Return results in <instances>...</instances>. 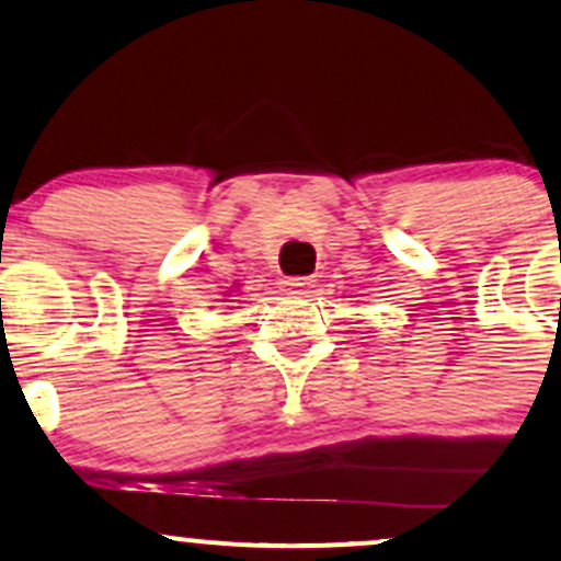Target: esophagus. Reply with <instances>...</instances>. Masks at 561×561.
Listing matches in <instances>:
<instances>
[{
	"mask_svg": "<svg viewBox=\"0 0 561 561\" xmlns=\"http://www.w3.org/2000/svg\"><path fill=\"white\" fill-rule=\"evenodd\" d=\"M314 280L312 278H286L283 280V291L291 294V297H307L312 294Z\"/></svg>",
	"mask_w": 561,
	"mask_h": 561,
	"instance_id": "esophagus-1",
	"label": "esophagus"
}]
</instances>
